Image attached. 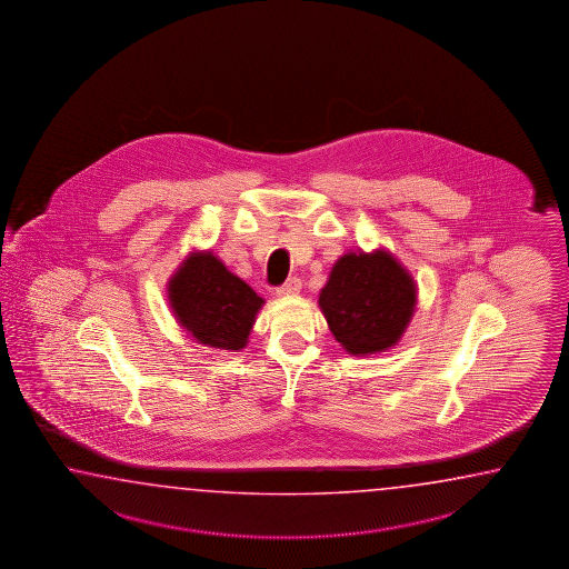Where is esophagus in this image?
Masks as SVG:
<instances>
[{"mask_svg": "<svg viewBox=\"0 0 569 569\" xmlns=\"http://www.w3.org/2000/svg\"><path fill=\"white\" fill-rule=\"evenodd\" d=\"M302 282L301 279H297V277H292V279L287 280L282 287L277 289V295L279 297H292V295H297L299 290H301Z\"/></svg>", "mask_w": 569, "mask_h": 569, "instance_id": "obj_1", "label": "esophagus"}]
</instances>
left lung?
Listing matches in <instances>:
<instances>
[{
    "mask_svg": "<svg viewBox=\"0 0 569 569\" xmlns=\"http://www.w3.org/2000/svg\"><path fill=\"white\" fill-rule=\"evenodd\" d=\"M417 307L411 272L385 248L348 252L331 268L319 309L341 348L370 356L399 343Z\"/></svg>",
    "mask_w": 569,
    "mask_h": 569,
    "instance_id": "obj_1",
    "label": "left lung"
}]
</instances>
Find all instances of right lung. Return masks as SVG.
I'll use <instances>...</instances> for the list:
<instances>
[{"instance_id":"1","label":"right lung","mask_w":569,"mask_h":569,"mask_svg":"<svg viewBox=\"0 0 569 569\" xmlns=\"http://www.w3.org/2000/svg\"><path fill=\"white\" fill-rule=\"evenodd\" d=\"M179 326L207 348L242 350L264 299L211 250L187 256L167 284Z\"/></svg>"}]
</instances>
